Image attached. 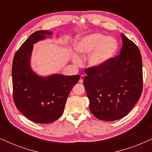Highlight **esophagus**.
<instances>
[{"label":"esophagus","mask_w":152,"mask_h":152,"mask_svg":"<svg viewBox=\"0 0 152 152\" xmlns=\"http://www.w3.org/2000/svg\"><path fill=\"white\" fill-rule=\"evenodd\" d=\"M84 75H80V80H79V82L80 83H82L83 81H84Z\"/></svg>","instance_id":"esophagus-1"}]
</instances>
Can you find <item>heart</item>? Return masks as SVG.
<instances>
[{"instance_id": "b5f03b06", "label": "heart", "mask_w": 152, "mask_h": 152, "mask_svg": "<svg viewBox=\"0 0 152 152\" xmlns=\"http://www.w3.org/2000/svg\"><path fill=\"white\" fill-rule=\"evenodd\" d=\"M77 57H87V64L92 68H99L109 63L117 53V41L111 37L100 33H93L81 37L74 43ZM74 61L79 62L77 57Z\"/></svg>"}]
</instances>
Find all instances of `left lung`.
<instances>
[{
    "instance_id": "8db88e82",
    "label": "left lung",
    "mask_w": 152,
    "mask_h": 152,
    "mask_svg": "<svg viewBox=\"0 0 152 152\" xmlns=\"http://www.w3.org/2000/svg\"><path fill=\"white\" fill-rule=\"evenodd\" d=\"M120 54L99 68L85 70L84 85L91 113L103 121L124 117L140 99L142 64L140 50L122 33Z\"/></svg>"
}]
</instances>
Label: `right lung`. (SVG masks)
Returning a JSON list of instances; mask_svg holds the SVG:
<instances>
[{
	"instance_id": "obj_1",
	"label": "right lung",
	"mask_w": 152,
	"mask_h": 152,
	"mask_svg": "<svg viewBox=\"0 0 152 152\" xmlns=\"http://www.w3.org/2000/svg\"><path fill=\"white\" fill-rule=\"evenodd\" d=\"M48 30L30 35L16 52L12 64L13 98L17 109L31 121L55 122L64 112L66 99L80 76L53 74L39 76L32 69L30 59L34 43L50 37Z\"/></svg>"
}]
</instances>
